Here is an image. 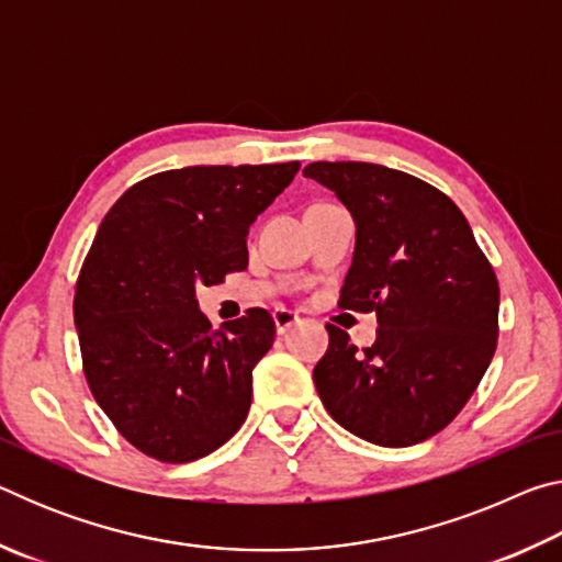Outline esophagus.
I'll return each mask as SVG.
<instances>
[{
  "mask_svg": "<svg viewBox=\"0 0 562 562\" xmlns=\"http://www.w3.org/2000/svg\"><path fill=\"white\" fill-rule=\"evenodd\" d=\"M272 319H274V329H278V335H284V331H290L300 322V317L294 315V312L284 310V307L274 310L272 312Z\"/></svg>",
  "mask_w": 562,
  "mask_h": 562,
  "instance_id": "34e87169",
  "label": "esophagus"
}]
</instances>
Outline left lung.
<instances>
[{
    "label": "left lung",
    "instance_id": "1",
    "mask_svg": "<svg viewBox=\"0 0 562 562\" xmlns=\"http://www.w3.org/2000/svg\"><path fill=\"white\" fill-rule=\"evenodd\" d=\"M304 176L357 225L339 304L374 310L379 322L361 351L327 325V355L312 374L322 404L369 443L426 441L465 406L496 351V272L456 203L424 180L359 160H319Z\"/></svg>",
    "mask_w": 562,
    "mask_h": 562
}]
</instances>
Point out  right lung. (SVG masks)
I'll return each instance as SVG.
<instances>
[{
	"label": "right lung",
	"mask_w": 562,
	"mask_h": 562,
	"mask_svg": "<svg viewBox=\"0 0 562 562\" xmlns=\"http://www.w3.org/2000/svg\"><path fill=\"white\" fill-rule=\"evenodd\" d=\"M297 170V160L166 170L128 188L99 225L74 294L83 372L150 459H203L247 418L274 322L252 307L213 329L195 290L247 268L250 225Z\"/></svg>",
	"instance_id": "obj_1"
}]
</instances>
